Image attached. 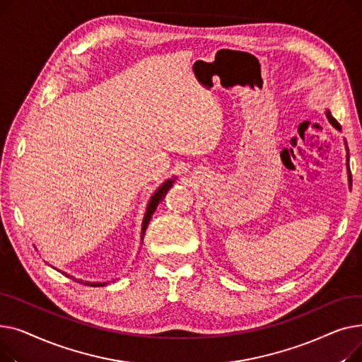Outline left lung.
<instances>
[{
  "label": "left lung",
  "instance_id": "left-lung-1",
  "mask_svg": "<svg viewBox=\"0 0 362 362\" xmlns=\"http://www.w3.org/2000/svg\"><path fill=\"white\" fill-rule=\"evenodd\" d=\"M326 116H327V119H329V122H330V124L334 127V129H337L339 132L341 130V127H340V124L337 123V120L332 116V112L327 110L326 111ZM345 148H346V165H348V182H349V187H351V185H352V177H351V170H349V149H348V145H346V141H345Z\"/></svg>",
  "mask_w": 362,
  "mask_h": 362
}]
</instances>
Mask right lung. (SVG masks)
<instances>
[{
	"instance_id": "right-lung-1",
	"label": "right lung",
	"mask_w": 362,
	"mask_h": 362,
	"mask_svg": "<svg viewBox=\"0 0 362 362\" xmlns=\"http://www.w3.org/2000/svg\"><path fill=\"white\" fill-rule=\"evenodd\" d=\"M175 180H176V176H173L171 179H167L164 183H161L160 186H158V189L157 191L152 194V197L149 198V201H148V204H146V210H145V214H144V220H142V229H141V243L144 242V235H145V230H146V227H148V223H149V220H151V217H152V214L156 213V210H157V206H158V204L163 201V198L165 197V194L168 192V189L173 186V183H175ZM64 276H67V277H71L74 281H78V283H82V284H86V286H92V288H97V286H105V281H83L82 279H74L73 276H70V274H67V273H64V272H62Z\"/></svg>"
}]
</instances>
